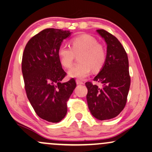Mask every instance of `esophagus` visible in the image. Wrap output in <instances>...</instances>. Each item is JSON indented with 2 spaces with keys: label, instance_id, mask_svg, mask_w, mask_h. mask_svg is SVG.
I'll return each instance as SVG.
<instances>
[{
  "label": "esophagus",
  "instance_id": "1",
  "mask_svg": "<svg viewBox=\"0 0 152 152\" xmlns=\"http://www.w3.org/2000/svg\"><path fill=\"white\" fill-rule=\"evenodd\" d=\"M76 84H77V85H82V84H83V82L81 81V80H78V79H76Z\"/></svg>",
  "mask_w": 152,
  "mask_h": 152
}]
</instances>
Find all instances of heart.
Listing matches in <instances>:
<instances>
[{"instance_id":"1","label":"heart","mask_w":152,"mask_h":152,"mask_svg":"<svg viewBox=\"0 0 152 152\" xmlns=\"http://www.w3.org/2000/svg\"><path fill=\"white\" fill-rule=\"evenodd\" d=\"M70 47L61 46L58 50L60 63L65 68L71 67L76 56L79 55V62L69 70L70 77L86 78L92 70L99 71L106 62V51L104 46L92 36L81 35L74 37L70 40Z\"/></svg>"}]
</instances>
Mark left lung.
<instances>
[{
	"label": "left lung",
	"mask_w": 152,
	"mask_h": 152,
	"mask_svg": "<svg viewBox=\"0 0 152 152\" xmlns=\"http://www.w3.org/2000/svg\"><path fill=\"white\" fill-rule=\"evenodd\" d=\"M107 44L106 60L94 78L102 83L99 88L87 82V102L91 114L99 120L117 117L126 105L130 88L128 56L120 41L105 30H96Z\"/></svg>",
	"instance_id": "left-lung-1"
}]
</instances>
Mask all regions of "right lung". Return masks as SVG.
<instances>
[{
	"label": "right lung",
	"instance_id": "obj_1",
	"mask_svg": "<svg viewBox=\"0 0 152 152\" xmlns=\"http://www.w3.org/2000/svg\"><path fill=\"white\" fill-rule=\"evenodd\" d=\"M72 34L69 30L44 29L26 44L22 58V74L27 97L40 118L57 123L65 117L66 102L76 88L66 76L58 56L62 42Z\"/></svg>",
	"mask_w": 152,
	"mask_h": 152
}]
</instances>
